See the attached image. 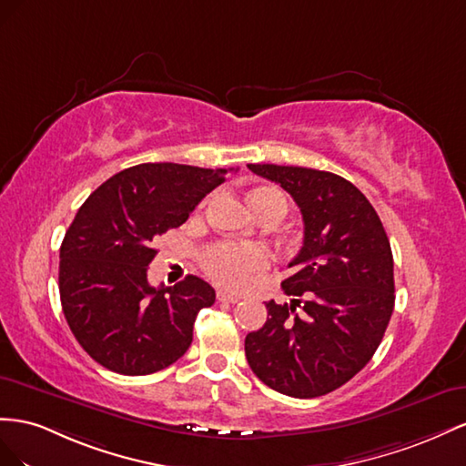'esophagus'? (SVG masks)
<instances>
[{
  "instance_id": "1",
  "label": "esophagus",
  "mask_w": 466,
  "mask_h": 466,
  "mask_svg": "<svg viewBox=\"0 0 466 466\" xmlns=\"http://www.w3.org/2000/svg\"><path fill=\"white\" fill-rule=\"evenodd\" d=\"M217 299H218V302H230V304L240 300V297L232 295V292H226V290H218V292H217Z\"/></svg>"
}]
</instances>
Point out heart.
Returning <instances> with one entry per match:
<instances>
[{"label": "heart", "instance_id": "b5f03b06", "mask_svg": "<svg viewBox=\"0 0 466 466\" xmlns=\"http://www.w3.org/2000/svg\"><path fill=\"white\" fill-rule=\"evenodd\" d=\"M248 203L256 215L275 217L281 220L287 212V201L283 193L259 185L248 193ZM203 269L205 273L226 289H242L246 287L256 273L263 271L269 265V254L265 248L256 244H234V242H218L203 251Z\"/></svg>", "mask_w": 466, "mask_h": 466}]
</instances>
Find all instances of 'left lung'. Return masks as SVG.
<instances>
[{
  "instance_id": "left-lung-1",
  "label": "left lung",
  "mask_w": 466,
  "mask_h": 466,
  "mask_svg": "<svg viewBox=\"0 0 466 466\" xmlns=\"http://www.w3.org/2000/svg\"><path fill=\"white\" fill-rule=\"evenodd\" d=\"M302 212L304 240L281 283L290 304L269 300L268 322L246 336V359L269 389L316 398L339 389L375 355L394 310V261L377 210L329 171L249 164Z\"/></svg>"
}]
</instances>
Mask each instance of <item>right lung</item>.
Returning a JSON list of instances; mask_svg holds the SVG:
<instances>
[{"mask_svg":"<svg viewBox=\"0 0 466 466\" xmlns=\"http://www.w3.org/2000/svg\"><path fill=\"white\" fill-rule=\"evenodd\" d=\"M226 171L132 166L79 207L60 246V300L77 343L105 369L150 375L189 350L195 318L215 302V289L195 275L156 289L148 265L157 238L187 220Z\"/></svg>","mask_w":466,"mask_h":466,"instance_id":"1","label":"right lung"}]
</instances>
